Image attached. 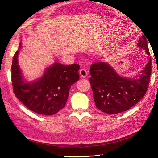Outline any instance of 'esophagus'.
I'll list each match as a JSON object with an SVG mask.
<instances>
[{"instance_id":"obj_1","label":"esophagus","mask_w":158,"mask_h":158,"mask_svg":"<svg viewBox=\"0 0 158 158\" xmlns=\"http://www.w3.org/2000/svg\"><path fill=\"white\" fill-rule=\"evenodd\" d=\"M80 74L81 77H85L87 74V72L85 70V69L84 68L81 69L80 70Z\"/></svg>"}]
</instances>
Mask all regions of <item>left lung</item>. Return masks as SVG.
Wrapping results in <instances>:
<instances>
[{
  "mask_svg": "<svg viewBox=\"0 0 158 158\" xmlns=\"http://www.w3.org/2000/svg\"><path fill=\"white\" fill-rule=\"evenodd\" d=\"M139 47L149 55L147 38L144 35L138 41ZM152 62L148 64L135 78L120 77L106 63H94L90 67L89 81L97 108L108 114H116L128 110L143 98L149 84Z\"/></svg>",
  "mask_w": 158,
  "mask_h": 158,
  "instance_id": "1",
  "label": "left lung"
}]
</instances>
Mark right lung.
I'll return each mask as SVG.
<instances>
[{
    "label": "right lung",
    "mask_w": 158,
    "mask_h": 158,
    "mask_svg": "<svg viewBox=\"0 0 158 158\" xmlns=\"http://www.w3.org/2000/svg\"><path fill=\"white\" fill-rule=\"evenodd\" d=\"M18 53L19 50L11 65L12 86L16 97L31 111L44 115H54L64 108L71 86L80 78V65L56 62L46 69L40 79L27 82L18 65Z\"/></svg>",
    "instance_id": "obj_1"
}]
</instances>
